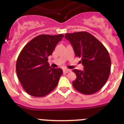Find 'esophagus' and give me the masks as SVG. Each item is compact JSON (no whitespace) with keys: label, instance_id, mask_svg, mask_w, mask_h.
Segmentation results:
<instances>
[{"label":"esophagus","instance_id":"1","mask_svg":"<svg viewBox=\"0 0 124 124\" xmlns=\"http://www.w3.org/2000/svg\"><path fill=\"white\" fill-rule=\"evenodd\" d=\"M71 71V70H66V69H65V70H63V73H69V72H70Z\"/></svg>","mask_w":124,"mask_h":124}]
</instances>
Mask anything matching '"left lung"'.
I'll return each instance as SVG.
<instances>
[{
  "mask_svg": "<svg viewBox=\"0 0 124 124\" xmlns=\"http://www.w3.org/2000/svg\"><path fill=\"white\" fill-rule=\"evenodd\" d=\"M76 56L81 58L83 71L73 70L77 78L73 82L76 90L84 94H92L106 84L111 71V58L107 49L96 38L86 31L66 33Z\"/></svg>",
  "mask_w": 124,
  "mask_h": 124,
  "instance_id": "1",
  "label": "left lung"
}]
</instances>
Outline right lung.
<instances>
[{
  "label": "right lung",
  "mask_w": 124,
  "mask_h": 124,
  "mask_svg": "<svg viewBox=\"0 0 124 124\" xmlns=\"http://www.w3.org/2000/svg\"><path fill=\"white\" fill-rule=\"evenodd\" d=\"M57 35H40L23 47L16 63V71L26 92L35 97H42L51 92L62 75L60 68H52L47 60L56 45L62 39Z\"/></svg>",
  "instance_id": "right-lung-1"
}]
</instances>
